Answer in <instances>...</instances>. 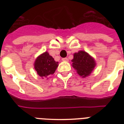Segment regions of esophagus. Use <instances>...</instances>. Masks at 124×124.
<instances>
[{"label": "esophagus", "instance_id": "1", "mask_svg": "<svg viewBox=\"0 0 124 124\" xmlns=\"http://www.w3.org/2000/svg\"><path fill=\"white\" fill-rule=\"evenodd\" d=\"M62 61H64V62H68V58H63L62 59Z\"/></svg>", "mask_w": 124, "mask_h": 124}]
</instances>
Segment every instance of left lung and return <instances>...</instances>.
Segmentation results:
<instances>
[{
	"label": "left lung",
	"mask_w": 124,
	"mask_h": 124,
	"mask_svg": "<svg viewBox=\"0 0 124 124\" xmlns=\"http://www.w3.org/2000/svg\"><path fill=\"white\" fill-rule=\"evenodd\" d=\"M72 66L80 77L85 78L91 73L96 66L94 58L84 51H79L73 54Z\"/></svg>",
	"instance_id": "left-lung-1"
}]
</instances>
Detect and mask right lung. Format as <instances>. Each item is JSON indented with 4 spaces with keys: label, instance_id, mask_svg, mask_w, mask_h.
<instances>
[{
    "label": "right lung",
    "instance_id": "right-lung-1",
    "mask_svg": "<svg viewBox=\"0 0 124 124\" xmlns=\"http://www.w3.org/2000/svg\"><path fill=\"white\" fill-rule=\"evenodd\" d=\"M58 66V62H55L54 58L46 51L38 56L34 63L35 70L42 78L54 74Z\"/></svg>",
    "mask_w": 124,
    "mask_h": 124
}]
</instances>
